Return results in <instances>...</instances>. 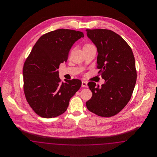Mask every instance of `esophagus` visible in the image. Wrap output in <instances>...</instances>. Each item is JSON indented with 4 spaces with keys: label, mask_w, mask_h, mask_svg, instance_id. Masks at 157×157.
I'll return each instance as SVG.
<instances>
[{
    "label": "esophagus",
    "mask_w": 157,
    "mask_h": 157,
    "mask_svg": "<svg viewBox=\"0 0 157 157\" xmlns=\"http://www.w3.org/2000/svg\"><path fill=\"white\" fill-rule=\"evenodd\" d=\"M82 87H83V88H87L88 87L87 82L83 81L82 82Z\"/></svg>",
    "instance_id": "34e87169"
}]
</instances>
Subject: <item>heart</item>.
Masks as SVG:
<instances>
[{"instance_id":"1","label":"heart","mask_w":157,"mask_h":157,"mask_svg":"<svg viewBox=\"0 0 157 157\" xmlns=\"http://www.w3.org/2000/svg\"><path fill=\"white\" fill-rule=\"evenodd\" d=\"M94 46V45H91V44H86L83 45V49H85V48H89V47H90V46Z\"/></svg>"}]
</instances>
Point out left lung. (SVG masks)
<instances>
[{
  "label": "left lung",
  "mask_w": 157,
  "mask_h": 157,
  "mask_svg": "<svg viewBox=\"0 0 157 157\" xmlns=\"http://www.w3.org/2000/svg\"><path fill=\"white\" fill-rule=\"evenodd\" d=\"M88 37L97 48L98 74L105 83H88L92 96L86 102L88 109L98 116L111 117L129 101L136 81L132 51L125 40L112 30L86 29Z\"/></svg>",
  "instance_id": "obj_1"
}]
</instances>
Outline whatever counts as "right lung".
Here are the masks:
<instances>
[{
	"instance_id": "add662e5",
	"label": "right lung",
	"mask_w": 157,
	"mask_h": 157,
	"mask_svg": "<svg viewBox=\"0 0 157 157\" xmlns=\"http://www.w3.org/2000/svg\"><path fill=\"white\" fill-rule=\"evenodd\" d=\"M83 33L59 29L39 37L23 67V90L27 102L37 115L51 118L63 113L69 100L82 82L74 79L62 82L59 65L67 62L72 46Z\"/></svg>"
}]
</instances>
